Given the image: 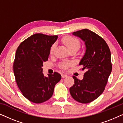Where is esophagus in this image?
Wrapping results in <instances>:
<instances>
[{"instance_id": "1", "label": "esophagus", "mask_w": 123, "mask_h": 123, "mask_svg": "<svg viewBox=\"0 0 123 123\" xmlns=\"http://www.w3.org/2000/svg\"><path fill=\"white\" fill-rule=\"evenodd\" d=\"M68 75H67L66 74H62V78H65V77H67Z\"/></svg>"}]
</instances>
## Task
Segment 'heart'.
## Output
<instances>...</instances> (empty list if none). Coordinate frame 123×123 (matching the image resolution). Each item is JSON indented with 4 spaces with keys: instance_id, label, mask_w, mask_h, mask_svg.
Returning <instances> with one entry per match:
<instances>
[{
    "instance_id": "1",
    "label": "heart",
    "mask_w": 123,
    "mask_h": 123,
    "mask_svg": "<svg viewBox=\"0 0 123 123\" xmlns=\"http://www.w3.org/2000/svg\"><path fill=\"white\" fill-rule=\"evenodd\" d=\"M62 43L68 49L69 51H71L72 50H77L80 46V42L79 41L78 38L74 37L71 36H66L63 37L61 40ZM55 48V44H53L51 45V48L50 49V54H53ZM72 63L71 62H63L62 64L61 67L62 68L66 69L68 67L72 65Z\"/></svg>"
}]
</instances>
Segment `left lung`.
I'll return each instance as SVG.
<instances>
[{
  "instance_id": "1",
  "label": "left lung",
  "mask_w": 123,
  "mask_h": 123,
  "mask_svg": "<svg viewBox=\"0 0 123 123\" xmlns=\"http://www.w3.org/2000/svg\"><path fill=\"white\" fill-rule=\"evenodd\" d=\"M73 34L85 42L86 50L80 65L82 70L87 71L82 80L73 75L74 83L69 91L75 101L87 104L96 100L105 90L112 70L110 50L103 38L88 29Z\"/></svg>"
}]
</instances>
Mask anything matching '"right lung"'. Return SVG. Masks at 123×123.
Returning a JSON list of instances; mask_svg holds the SVG:
<instances>
[{
    "label": "right lung",
    "mask_w": 123,
    "mask_h": 123,
    "mask_svg": "<svg viewBox=\"0 0 123 123\" xmlns=\"http://www.w3.org/2000/svg\"><path fill=\"white\" fill-rule=\"evenodd\" d=\"M57 38V35L36 33L22 42L16 50L13 71L17 84L23 95L33 103L48 100L61 80V75L56 72L44 77L42 68Z\"/></svg>",
    "instance_id": "obj_1"
}]
</instances>
